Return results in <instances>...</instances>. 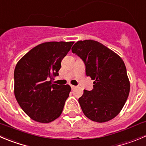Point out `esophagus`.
<instances>
[{
    "label": "esophagus",
    "instance_id": "34e87169",
    "mask_svg": "<svg viewBox=\"0 0 146 146\" xmlns=\"http://www.w3.org/2000/svg\"><path fill=\"white\" fill-rule=\"evenodd\" d=\"M71 87H72V90H74V89H75L77 87L74 85H71Z\"/></svg>",
    "mask_w": 146,
    "mask_h": 146
}]
</instances>
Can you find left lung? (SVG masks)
<instances>
[{"label": "left lung", "instance_id": "8db88e82", "mask_svg": "<svg viewBox=\"0 0 146 146\" xmlns=\"http://www.w3.org/2000/svg\"><path fill=\"white\" fill-rule=\"evenodd\" d=\"M72 51L82 59L86 75L94 80L93 90H84L78 100L83 113L98 123L115 117L130 92V81L123 60L113 51L94 40L77 41Z\"/></svg>", "mask_w": 146, "mask_h": 146}]
</instances>
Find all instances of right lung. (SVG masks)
Instances as JSON below:
<instances>
[{"mask_svg":"<svg viewBox=\"0 0 146 146\" xmlns=\"http://www.w3.org/2000/svg\"><path fill=\"white\" fill-rule=\"evenodd\" d=\"M74 41H50L34 47L18 62L14 70V95L30 118L48 123L59 117L71 87L52 83L61 62Z\"/></svg>","mask_w":146,"mask_h":146,"instance_id":"add662e5","label":"right lung"}]
</instances>
